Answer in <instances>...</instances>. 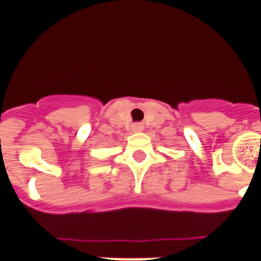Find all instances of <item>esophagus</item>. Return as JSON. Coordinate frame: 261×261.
Here are the masks:
<instances>
[{"label":"esophagus","mask_w":261,"mask_h":261,"mask_svg":"<svg viewBox=\"0 0 261 261\" xmlns=\"http://www.w3.org/2000/svg\"><path fill=\"white\" fill-rule=\"evenodd\" d=\"M142 129H144V125L141 123H136L132 125V130H135V132H140Z\"/></svg>","instance_id":"esophagus-1"}]
</instances>
